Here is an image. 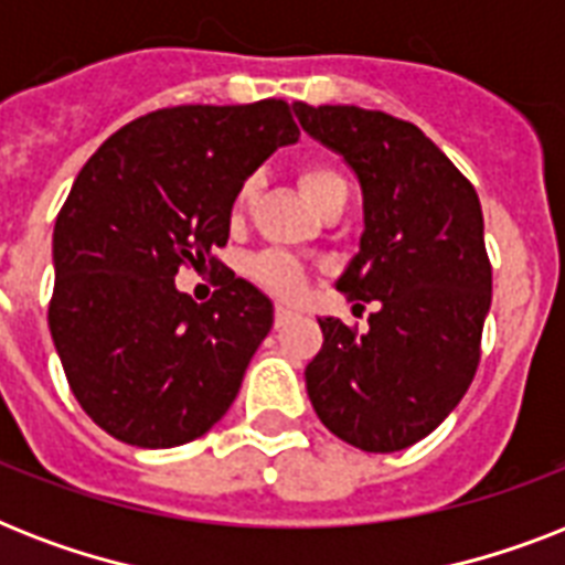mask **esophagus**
<instances>
[{
	"instance_id": "esophagus-1",
	"label": "esophagus",
	"mask_w": 565,
	"mask_h": 565,
	"mask_svg": "<svg viewBox=\"0 0 565 565\" xmlns=\"http://www.w3.org/2000/svg\"><path fill=\"white\" fill-rule=\"evenodd\" d=\"M292 317H296V313H292L290 308H278V310H275V328H284Z\"/></svg>"
}]
</instances>
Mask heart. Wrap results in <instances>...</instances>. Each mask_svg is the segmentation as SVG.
Wrapping results in <instances>:
<instances>
[{
	"label": "heart",
	"instance_id": "obj_1",
	"mask_svg": "<svg viewBox=\"0 0 565 565\" xmlns=\"http://www.w3.org/2000/svg\"><path fill=\"white\" fill-rule=\"evenodd\" d=\"M299 184L310 202H319V195H326L328 190L337 188V184H345V181L340 179V172L331 170V167L313 163V167H305V170H301ZM255 195L257 181L248 179L246 184L237 190V195H234V216H243V213L255 204ZM248 269H252V278H255L257 284H264L266 290L278 292V296H296V292L301 290V284H305L301 266L296 264L290 255H284V252H266V255L255 257Z\"/></svg>",
	"mask_w": 565,
	"mask_h": 565
}]
</instances>
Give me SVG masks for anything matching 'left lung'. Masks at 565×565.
Segmentation results:
<instances>
[{
  "label": "left lung",
  "instance_id": "1",
  "mask_svg": "<svg viewBox=\"0 0 565 565\" xmlns=\"http://www.w3.org/2000/svg\"><path fill=\"white\" fill-rule=\"evenodd\" d=\"M292 110L361 181V252L337 290L375 305L366 334L319 319L326 343L305 370L310 404L349 446L402 451L455 411L481 361L492 301L481 202L413 122L354 105Z\"/></svg>",
  "mask_w": 565,
  "mask_h": 565
}]
</instances>
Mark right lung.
I'll return each instance as SVG.
<instances>
[{"label":"right lung","instance_id":"obj_1","mask_svg":"<svg viewBox=\"0 0 565 565\" xmlns=\"http://www.w3.org/2000/svg\"><path fill=\"white\" fill-rule=\"evenodd\" d=\"M299 140L290 105H179L128 122L84 163L57 213L49 331L70 390L137 448L202 437L237 398L273 301L223 266L195 306L184 263L220 264L243 181Z\"/></svg>","mask_w":565,"mask_h":565}]
</instances>
